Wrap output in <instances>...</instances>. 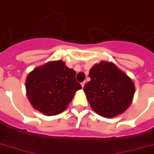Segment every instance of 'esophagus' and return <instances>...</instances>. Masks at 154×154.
Returning <instances> with one entry per match:
<instances>
[{"label": "esophagus", "mask_w": 154, "mask_h": 154, "mask_svg": "<svg viewBox=\"0 0 154 154\" xmlns=\"http://www.w3.org/2000/svg\"><path fill=\"white\" fill-rule=\"evenodd\" d=\"M84 85H85V82H82V83H81V87H83V88H84Z\"/></svg>", "instance_id": "esophagus-1"}]
</instances>
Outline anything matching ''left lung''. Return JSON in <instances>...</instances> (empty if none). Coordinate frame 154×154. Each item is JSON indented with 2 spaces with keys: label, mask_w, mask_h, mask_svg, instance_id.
<instances>
[{
  "label": "left lung",
  "mask_w": 154,
  "mask_h": 154,
  "mask_svg": "<svg viewBox=\"0 0 154 154\" xmlns=\"http://www.w3.org/2000/svg\"><path fill=\"white\" fill-rule=\"evenodd\" d=\"M90 81L84 91L93 111L105 118L124 112L131 103L134 84L131 79L112 62L101 61L90 70Z\"/></svg>",
  "instance_id": "1"
}]
</instances>
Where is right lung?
<instances>
[{
  "label": "right lung",
  "instance_id": "right-lung-1",
  "mask_svg": "<svg viewBox=\"0 0 154 154\" xmlns=\"http://www.w3.org/2000/svg\"><path fill=\"white\" fill-rule=\"evenodd\" d=\"M76 71L62 61H49L34 69L26 80V95L32 106L45 116L62 112L82 87Z\"/></svg>",
  "mask_w": 154,
  "mask_h": 154
}]
</instances>
